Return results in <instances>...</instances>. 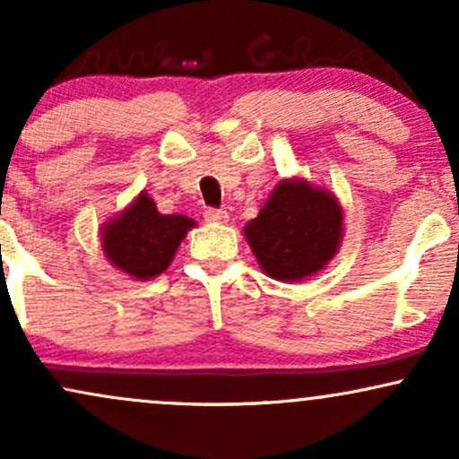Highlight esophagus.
Here are the masks:
<instances>
[{
  "label": "esophagus",
  "instance_id": "esophagus-1",
  "mask_svg": "<svg viewBox=\"0 0 459 459\" xmlns=\"http://www.w3.org/2000/svg\"><path fill=\"white\" fill-rule=\"evenodd\" d=\"M204 220H207V222L224 224L229 222V213H226L224 209H207V212H204Z\"/></svg>",
  "mask_w": 459,
  "mask_h": 459
}]
</instances>
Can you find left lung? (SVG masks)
<instances>
[{
	"instance_id": "1",
	"label": "left lung",
	"mask_w": 459,
	"mask_h": 459,
	"mask_svg": "<svg viewBox=\"0 0 459 459\" xmlns=\"http://www.w3.org/2000/svg\"><path fill=\"white\" fill-rule=\"evenodd\" d=\"M244 235L267 276L296 282L328 265L343 239L339 200L304 178H282Z\"/></svg>"
}]
</instances>
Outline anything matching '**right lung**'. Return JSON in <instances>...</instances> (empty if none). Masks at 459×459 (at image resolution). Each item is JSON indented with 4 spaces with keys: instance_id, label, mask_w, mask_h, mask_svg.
Listing matches in <instances>:
<instances>
[{
    "instance_id": "1",
    "label": "right lung",
    "mask_w": 459,
    "mask_h": 459,
    "mask_svg": "<svg viewBox=\"0 0 459 459\" xmlns=\"http://www.w3.org/2000/svg\"><path fill=\"white\" fill-rule=\"evenodd\" d=\"M194 226L186 215H163L142 192L123 213L103 224L101 246L114 267L138 281H151L168 270L178 244Z\"/></svg>"
}]
</instances>
